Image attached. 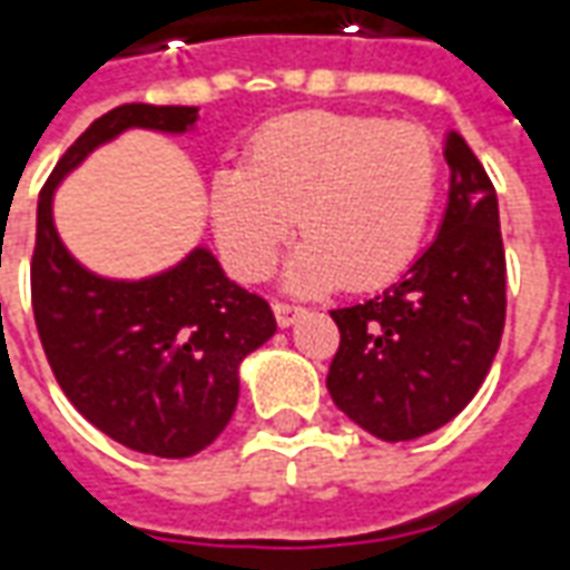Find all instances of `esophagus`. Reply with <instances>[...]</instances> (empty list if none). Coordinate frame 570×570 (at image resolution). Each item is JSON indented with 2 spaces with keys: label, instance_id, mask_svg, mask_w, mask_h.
<instances>
[{
  "label": "esophagus",
  "instance_id": "1",
  "mask_svg": "<svg viewBox=\"0 0 570 570\" xmlns=\"http://www.w3.org/2000/svg\"><path fill=\"white\" fill-rule=\"evenodd\" d=\"M302 314H305L302 305H293V302H274V317H277L281 326H293Z\"/></svg>",
  "mask_w": 570,
  "mask_h": 570
}]
</instances>
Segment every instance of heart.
<instances>
[{
	"label": "heart",
	"mask_w": 570,
	"mask_h": 570,
	"mask_svg": "<svg viewBox=\"0 0 570 570\" xmlns=\"http://www.w3.org/2000/svg\"><path fill=\"white\" fill-rule=\"evenodd\" d=\"M436 179L440 155L424 128L293 112L253 137L244 167L213 176V228L235 272L265 277L296 216L305 237L289 284L372 286L415 256Z\"/></svg>",
	"instance_id": "heart-1"
}]
</instances>
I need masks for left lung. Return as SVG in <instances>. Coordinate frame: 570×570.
<instances>
[{"label":"left lung","instance_id":"1","mask_svg":"<svg viewBox=\"0 0 570 570\" xmlns=\"http://www.w3.org/2000/svg\"><path fill=\"white\" fill-rule=\"evenodd\" d=\"M452 170L440 235L396 284L335 308L338 351L326 387L347 419L384 442L433 433L476 396L507 317L498 195L461 134L449 130Z\"/></svg>","mask_w":570,"mask_h":570}]
</instances>
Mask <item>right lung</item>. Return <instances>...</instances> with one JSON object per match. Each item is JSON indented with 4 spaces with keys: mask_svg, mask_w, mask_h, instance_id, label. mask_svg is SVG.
<instances>
[{
    "mask_svg": "<svg viewBox=\"0 0 570 570\" xmlns=\"http://www.w3.org/2000/svg\"><path fill=\"white\" fill-rule=\"evenodd\" d=\"M198 106L125 104L72 142L39 191L30 284L36 330L57 384L94 428L134 452L191 458L237 406L240 360L277 330L268 302L228 281L210 249L142 281L81 268L57 235L60 179L121 130L186 134Z\"/></svg>",
    "mask_w": 570,
    "mask_h": 570,
    "instance_id": "obj_1",
    "label": "right lung"
}]
</instances>
